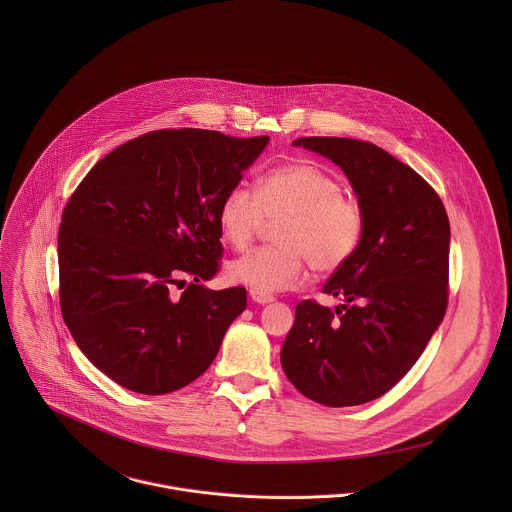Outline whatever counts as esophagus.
I'll list each match as a JSON object with an SVG mask.
<instances>
[{
	"label": "esophagus",
	"mask_w": 512,
	"mask_h": 512,
	"mask_svg": "<svg viewBox=\"0 0 512 512\" xmlns=\"http://www.w3.org/2000/svg\"><path fill=\"white\" fill-rule=\"evenodd\" d=\"M250 297L254 303L258 305H266V303H272L274 301V295H268V293L250 292Z\"/></svg>",
	"instance_id": "1"
}]
</instances>
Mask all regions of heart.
Returning a JSON list of instances; mask_svg holds the SVG:
<instances>
[{"label":"heart","mask_w":512,"mask_h":512,"mask_svg":"<svg viewBox=\"0 0 512 512\" xmlns=\"http://www.w3.org/2000/svg\"><path fill=\"white\" fill-rule=\"evenodd\" d=\"M276 224V246L246 252L226 266L230 282L252 292L290 290L303 282L307 264L319 274L343 268L365 236V213L343 185L313 163H286L262 173L256 191L234 185L219 203L222 238L246 248L264 228Z\"/></svg>","instance_id":"heart-1"}]
</instances>
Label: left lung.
<instances>
[{
	"mask_svg": "<svg viewBox=\"0 0 512 512\" xmlns=\"http://www.w3.org/2000/svg\"><path fill=\"white\" fill-rule=\"evenodd\" d=\"M337 163L365 213L357 254L323 286L331 311L305 299L282 347L293 386L331 408L386 394L416 365L447 309L449 220L432 185L382 147L351 138H299Z\"/></svg>",
	"mask_w": 512,
	"mask_h": 512,
	"instance_id": "8db88e82",
	"label": "left lung"
}]
</instances>
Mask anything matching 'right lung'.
Here are the masks:
<instances>
[{"instance_id": "add662e5", "label": "right lung", "mask_w": 512, "mask_h": 512, "mask_svg": "<svg viewBox=\"0 0 512 512\" xmlns=\"http://www.w3.org/2000/svg\"><path fill=\"white\" fill-rule=\"evenodd\" d=\"M270 138L155 130L100 159L59 228L61 313L84 357L120 386L167 394L199 378L246 290H209L219 203Z\"/></svg>"}]
</instances>
